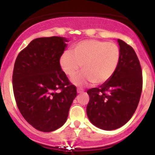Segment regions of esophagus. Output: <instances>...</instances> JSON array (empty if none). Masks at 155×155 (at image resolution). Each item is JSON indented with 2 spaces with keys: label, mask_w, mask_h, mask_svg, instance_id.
Here are the masks:
<instances>
[{
  "label": "esophagus",
  "mask_w": 155,
  "mask_h": 155,
  "mask_svg": "<svg viewBox=\"0 0 155 155\" xmlns=\"http://www.w3.org/2000/svg\"><path fill=\"white\" fill-rule=\"evenodd\" d=\"M77 91H78V93H81L84 91V89H82V88H78V89H77Z\"/></svg>",
  "instance_id": "obj_1"
}]
</instances>
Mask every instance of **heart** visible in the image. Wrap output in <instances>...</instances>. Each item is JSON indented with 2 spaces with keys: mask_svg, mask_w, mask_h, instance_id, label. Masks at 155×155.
Segmentation results:
<instances>
[{
  "mask_svg": "<svg viewBox=\"0 0 155 155\" xmlns=\"http://www.w3.org/2000/svg\"><path fill=\"white\" fill-rule=\"evenodd\" d=\"M120 58L118 46L113 42L85 40L73 47V52H64L60 64L65 74L72 78L82 66V71L72 79L78 86H85L90 82L102 84L112 78L117 69Z\"/></svg>",
  "mask_w": 155,
  "mask_h": 155,
  "instance_id": "b5f03b06",
  "label": "heart"
}]
</instances>
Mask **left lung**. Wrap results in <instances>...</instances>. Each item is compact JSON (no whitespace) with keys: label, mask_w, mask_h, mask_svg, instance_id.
<instances>
[{"label":"left lung","mask_w":155,"mask_h":155,"mask_svg":"<svg viewBox=\"0 0 155 155\" xmlns=\"http://www.w3.org/2000/svg\"><path fill=\"white\" fill-rule=\"evenodd\" d=\"M120 58L110 79L98 87L87 90V115L91 124L105 130L126 124L134 114L143 87L142 70L134 50L118 39Z\"/></svg>","instance_id":"obj_1"}]
</instances>
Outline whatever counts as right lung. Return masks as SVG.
Masks as SVG:
<instances>
[{
  "label": "right lung",
  "mask_w": 155,
  "mask_h": 155,
  "mask_svg": "<svg viewBox=\"0 0 155 155\" xmlns=\"http://www.w3.org/2000/svg\"><path fill=\"white\" fill-rule=\"evenodd\" d=\"M68 40L62 37L33 39L18 53L12 84L24 119L35 129L51 132L65 124L77 89L60 64Z\"/></svg>",
  "instance_id": "right-lung-1"
}]
</instances>
